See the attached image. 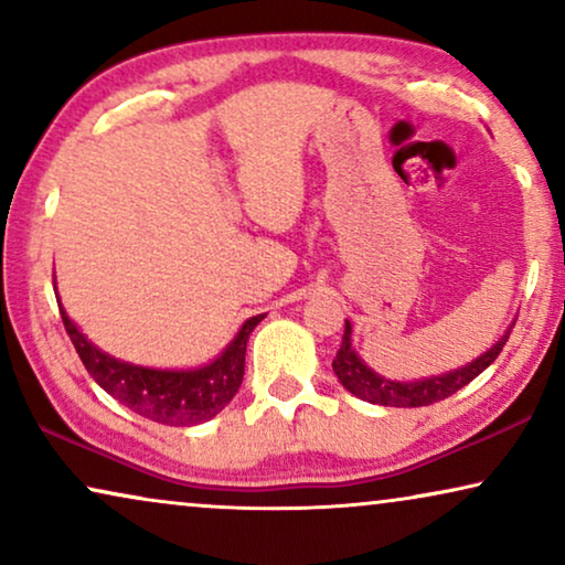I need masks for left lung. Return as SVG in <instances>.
Segmentation results:
<instances>
[{
	"instance_id": "8db88e82",
	"label": "left lung",
	"mask_w": 565,
	"mask_h": 565,
	"mask_svg": "<svg viewBox=\"0 0 565 565\" xmlns=\"http://www.w3.org/2000/svg\"><path fill=\"white\" fill-rule=\"evenodd\" d=\"M509 329L497 344H491L483 354H478L476 360H470L468 365H462L458 370H450V373H443V375L422 377V381H391V377L377 375L373 367H367L365 362L360 360V354L354 352V347H352V323L344 321L342 347H339L331 367H334L339 383H342L344 388L352 393V396L370 401V404L398 406V408L429 406V404H435V401L452 396L455 391H460L462 385H468L473 377L481 375L483 370L499 358V352L504 350V344L509 339Z\"/></svg>"
}]
</instances>
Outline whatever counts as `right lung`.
Instances as JSON below:
<instances>
[{
	"label": "right lung",
	"mask_w": 565,
	"mask_h": 565,
	"mask_svg": "<svg viewBox=\"0 0 565 565\" xmlns=\"http://www.w3.org/2000/svg\"><path fill=\"white\" fill-rule=\"evenodd\" d=\"M53 288H56V280H53ZM56 300L66 334L72 337L87 373L113 398H118L122 406H128L130 412L141 414L151 422L167 424V427L203 424L231 404V398L236 396V391L242 388L244 381L246 342H249L254 327L265 319V313L246 319L244 327L234 337V342L203 367L161 370L134 365V362L118 360L113 354L103 352L68 319L58 296Z\"/></svg>",
	"instance_id": "add662e5"
}]
</instances>
